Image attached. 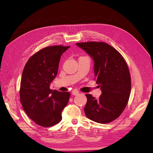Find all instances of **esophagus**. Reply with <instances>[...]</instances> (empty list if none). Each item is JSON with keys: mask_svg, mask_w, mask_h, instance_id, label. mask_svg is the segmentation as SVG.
<instances>
[{"mask_svg": "<svg viewBox=\"0 0 153 153\" xmlns=\"http://www.w3.org/2000/svg\"><path fill=\"white\" fill-rule=\"evenodd\" d=\"M78 94H79V91L77 90L74 89L72 91V95H78Z\"/></svg>", "mask_w": 153, "mask_h": 153, "instance_id": "esophagus-1", "label": "esophagus"}]
</instances>
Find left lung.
I'll list each match as a JSON object with an SVG mask.
<instances>
[{"label":"left lung","instance_id":"8db88e82","mask_svg":"<svg viewBox=\"0 0 153 153\" xmlns=\"http://www.w3.org/2000/svg\"><path fill=\"white\" fill-rule=\"evenodd\" d=\"M76 45L93 60L96 83L102 91L99 99L85 95L87 118L100 123L111 122L122 113L130 95L131 77L126 61L118 51L102 42Z\"/></svg>","mask_w":153,"mask_h":153}]
</instances>
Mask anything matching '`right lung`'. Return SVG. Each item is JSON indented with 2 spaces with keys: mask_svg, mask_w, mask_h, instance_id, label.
Listing matches in <instances>:
<instances>
[{
  "mask_svg": "<svg viewBox=\"0 0 153 153\" xmlns=\"http://www.w3.org/2000/svg\"><path fill=\"white\" fill-rule=\"evenodd\" d=\"M68 47H45L34 54L22 72L19 96L25 112L37 125L51 127L59 123L70 93L50 89L56 77L62 54Z\"/></svg>",
  "mask_w": 153,
  "mask_h": 153,
  "instance_id": "right-lung-1",
  "label": "right lung"
}]
</instances>
